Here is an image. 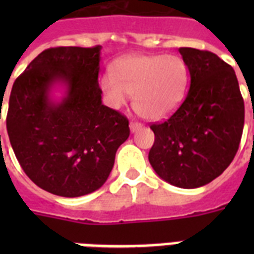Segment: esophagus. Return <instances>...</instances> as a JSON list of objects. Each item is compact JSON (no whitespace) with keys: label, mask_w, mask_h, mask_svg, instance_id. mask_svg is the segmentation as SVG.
<instances>
[{"label":"esophagus","mask_w":254,"mask_h":254,"mask_svg":"<svg viewBox=\"0 0 254 254\" xmlns=\"http://www.w3.org/2000/svg\"><path fill=\"white\" fill-rule=\"evenodd\" d=\"M139 129H142V124L137 123V121H131V123H130V131H131V133H135V131H138Z\"/></svg>","instance_id":"34e87169"}]
</instances>
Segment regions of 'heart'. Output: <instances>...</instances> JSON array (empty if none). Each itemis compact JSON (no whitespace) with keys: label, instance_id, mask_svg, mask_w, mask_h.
<instances>
[{"label":"heart","instance_id":"obj_1","mask_svg":"<svg viewBox=\"0 0 254 254\" xmlns=\"http://www.w3.org/2000/svg\"><path fill=\"white\" fill-rule=\"evenodd\" d=\"M100 77V88L113 108H121L133 95L141 117L158 121L178 111L190 84L189 65L178 55H127Z\"/></svg>","mask_w":254,"mask_h":254}]
</instances>
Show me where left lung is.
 I'll return each mask as SVG.
<instances>
[{
	"mask_svg": "<svg viewBox=\"0 0 254 254\" xmlns=\"http://www.w3.org/2000/svg\"><path fill=\"white\" fill-rule=\"evenodd\" d=\"M190 89L169 120L153 124L149 162L159 178L197 189L223 174L235 158L244 127V100L236 73L209 51L182 47Z\"/></svg>",
	"mask_w": 254,
	"mask_h": 254,
	"instance_id": "8db88e82",
	"label": "left lung"
}]
</instances>
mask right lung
I'll list each match as a JSON object with an SVG mask.
<instances>
[{"label":"right lung","mask_w":254,"mask_h":254,"mask_svg":"<svg viewBox=\"0 0 254 254\" xmlns=\"http://www.w3.org/2000/svg\"><path fill=\"white\" fill-rule=\"evenodd\" d=\"M100 54L101 46L45 50L11 88L6 127L14 154L26 175L54 195L99 190L130 134L127 117L101 101Z\"/></svg>","instance_id":"1"}]
</instances>
